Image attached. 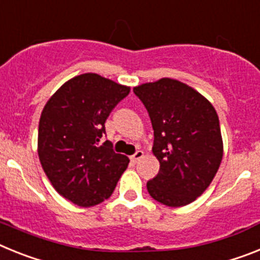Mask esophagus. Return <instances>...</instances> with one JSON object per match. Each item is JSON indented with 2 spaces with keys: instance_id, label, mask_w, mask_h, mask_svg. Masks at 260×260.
<instances>
[{
  "instance_id": "1",
  "label": "esophagus",
  "mask_w": 260,
  "mask_h": 260,
  "mask_svg": "<svg viewBox=\"0 0 260 260\" xmlns=\"http://www.w3.org/2000/svg\"><path fill=\"white\" fill-rule=\"evenodd\" d=\"M144 157V152L143 150H137L136 153H135V154L132 155V157H131V159H132L133 162H139L140 159H141V158Z\"/></svg>"
}]
</instances>
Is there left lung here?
<instances>
[{
  "label": "left lung",
  "instance_id": "left-lung-1",
  "mask_svg": "<svg viewBox=\"0 0 260 260\" xmlns=\"http://www.w3.org/2000/svg\"><path fill=\"white\" fill-rule=\"evenodd\" d=\"M154 131L157 177L149 195L168 207L192 203L208 188L220 168L224 146L217 112L208 99L173 78L133 87Z\"/></svg>",
  "mask_w": 260,
  "mask_h": 260
}]
</instances>
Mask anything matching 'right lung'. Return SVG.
I'll use <instances>...</instances> for the list:
<instances>
[{"label": "right lung", "instance_id": "obj_1", "mask_svg": "<svg viewBox=\"0 0 260 260\" xmlns=\"http://www.w3.org/2000/svg\"><path fill=\"white\" fill-rule=\"evenodd\" d=\"M129 87L95 73L65 82L43 108L38 154L53 188L80 207L108 199L129 159L101 144L108 115Z\"/></svg>", "mask_w": 260, "mask_h": 260}]
</instances>
